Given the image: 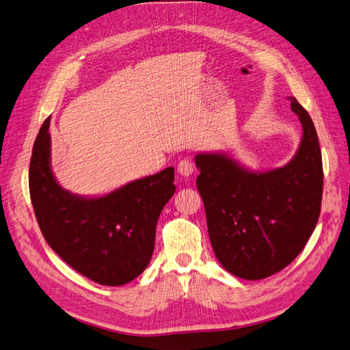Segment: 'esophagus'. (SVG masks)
Returning <instances> with one entry per match:
<instances>
[{
	"label": "esophagus",
	"instance_id": "esophagus-1",
	"mask_svg": "<svg viewBox=\"0 0 350 350\" xmlns=\"http://www.w3.org/2000/svg\"><path fill=\"white\" fill-rule=\"evenodd\" d=\"M176 171L179 175L189 176V175H192V172H194V163H192L189 159L179 161V163L176 166Z\"/></svg>",
	"mask_w": 350,
	"mask_h": 350
}]
</instances>
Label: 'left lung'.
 Returning a JSON list of instances; mask_svg holds the SVG:
<instances>
[{
    "instance_id": "8db88e82",
    "label": "left lung",
    "mask_w": 350,
    "mask_h": 350,
    "mask_svg": "<svg viewBox=\"0 0 350 350\" xmlns=\"http://www.w3.org/2000/svg\"><path fill=\"white\" fill-rule=\"evenodd\" d=\"M290 101L303 139L286 165L252 171L224 152L196 156L213 250L226 271L249 281L288 267L319 221L323 162L317 131L303 105L294 97Z\"/></svg>"
}]
</instances>
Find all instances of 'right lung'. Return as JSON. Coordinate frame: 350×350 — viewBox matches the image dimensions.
Segmentation results:
<instances>
[{"mask_svg":"<svg viewBox=\"0 0 350 350\" xmlns=\"http://www.w3.org/2000/svg\"><path fill=\"white\" fill-rule=\"evenodd\" d=\"M51 117L36 137L29 171L30 198L43 237L70 268L94 282L124 285L146 269L156 223L175 192L174 167L101 197L72 194L51 167Z\"/></svg>","mask_w":350,"mask_h":350,"instance_id":"obj_1","label":"right lung"}]
</instances>
